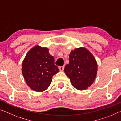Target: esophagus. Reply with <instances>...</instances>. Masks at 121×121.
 I'll return each mask as SVG.
<instances>
[{
	"instance_id": "esophagus-1",
	"label": "esophagus",
	"mask_w": 121,
	"mask_h": 121,
	"mask_svg": "<svg viewBox=\"0 0 121 121\" xmlns=\"http://www.w3.org/2000/svg\"><path fill=\"white\" fill-rule=\"evenodd\" d=\"M59 69H60V71H63L64 69V66H60V67H59Z\"/></svg>"
}]
</instances>
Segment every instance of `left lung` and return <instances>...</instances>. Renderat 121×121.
Listing matches in <instances>:
<instances>
[{"instance_id": "obj_1", "label": "left lung", "mask_w": 121, "mask_h": 121, "mask_svg": "<svg viewBox=\"0 0 121 121\" xmlns=\"http://www.w3.org/2000/svg\"><path fill=\"white\" fill-rule=\"evenodd\" d=\"M64 71L76 89L83 91L91 86L96 77L98 65L92 54L84 47L74 49L69 54V64Z\"/></svg>"}]
</instances>
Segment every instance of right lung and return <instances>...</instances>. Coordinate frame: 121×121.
<instances>
[{"mask_svg":"<svg viewBox=\"0 0 121 121\" xmlns=\"http://www.w3.org/2000/svg\"><path fill=\"white\" fill-rule=\"evenodd\" d=\"M27 86L33 91L42 92L48 89L52 76L59 71L49 49L37 45L27 52L21 69Z\"/></svg>","mask_w":121,"mask_h":121,"instance_id":"right-lung-1","label":"right lung"}]
</instances>
